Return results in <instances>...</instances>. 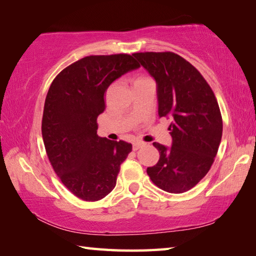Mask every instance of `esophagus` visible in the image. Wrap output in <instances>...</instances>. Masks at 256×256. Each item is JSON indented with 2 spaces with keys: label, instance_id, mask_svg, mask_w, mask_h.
Returning <instances> with one entry per match:
<instances>
[{
  "label": "esophagus",
  "instance_id": "obj_1",
  "mask_svg": "<svg viewBox=\"0 0 256 256\" xmlns=\"http://www.w3.org/2000/svg\"><path fill=\"white\" fill-rule=\"evenodd\" d=\"M144 146V142H140V141L134 142V144H133V150H138V149H140L141 146Z\"/></svg>",
  "mask_w": 256,
  "mask_h": 256
}]
</instances>
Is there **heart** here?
Listing matches in <instances>:
<instances>
[{
    "label": "heart",
    "mask_w": 256,
    "mask_h": 256,
    "mask_svg": "<svg viewBox=\"0 0 256 256\" xmlns=\"http://www.w3.org/2000/svg\"><path fill=\"white\" fill-rule=\"evenodd\" d=\"M138 80H144V79H138Z\"/></svg>",
    "instance_id": "heart-1"
}]
</instances>
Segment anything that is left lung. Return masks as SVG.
<instances>
[{
    "label": "left lung",
    "mask_w": 256,
    "mask_h": 256,
    "mask_svg": "<svg viewBox=\"0 0 256 256\" xmlns=\"http://www.w3.org/2000/svg\"><path fill=\"white\" fill-rule=\"evenodd\" d=\"M133 56L157 84L159 118L172 120V146L154 142L160 158L146 172L166 192H186L208 174L218 152L222 136L218 102L201 73L182 56L172 52Z\"/></svg>",
    "instance_id": "left-lung-1"
}]
</instances>
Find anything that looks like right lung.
<instances>
[{
    "label": "right lung",
    "mask_w": 256,
    "mask_h": 256,
    "mask_svg": "<svg viewBox=\"0 0 256 256\" xmlns=\"http://www.w3.org/2000/svg\"><path fill=\"white\" fill-rule=\"evenodd\" d=\"M140 68L128 54L92 55L60 71L47 92L42 134L52 167L84 201H98L116 185L120 164L132 151L125 141L97 134L108 86Z\"/></svg>",
    "instance_id": "obj_1"
}]
</instances>
